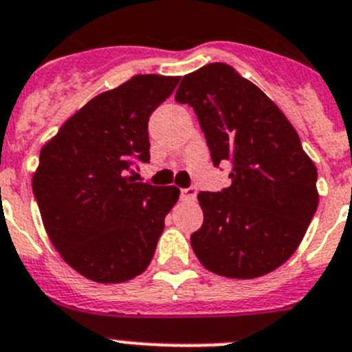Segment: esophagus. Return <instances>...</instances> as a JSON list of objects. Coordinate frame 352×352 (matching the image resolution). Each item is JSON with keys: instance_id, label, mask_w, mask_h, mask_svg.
<instances>
[{"instance_id": "obj_1", "label": "esophagus", "mask_w": 352, "mask_h": 352, "mask_svg": "<svg viewBox=\"0 0 352 352\" xmlns=\"http://www.w3.org/2000/svg\"><path fill=\"white\" fill-rule=\"evenodd\" d=\"M197 197V186H188V188L182 190V199L186 200V202H192Z\"/></svg>"}]
</instances>
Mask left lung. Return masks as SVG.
<instances>
[{"label":"left lung","mask_w":352,"mask_h":352,"mask_svg":"<svg viewBox=\"0 0 352 352\" xmlns=\"http://www.w3.org/2000/svg\"><path fill=\"white\" fill-rule=\"evenodd\" d=\"M174 100L197 113L216 167L232 164V185L200 192L204 223L192 249L226 278H257L299 247L318 207L316 166L282 110L226 63L185 76Z\"/></svg>","instance_id":"obj_1"}]
</instances>
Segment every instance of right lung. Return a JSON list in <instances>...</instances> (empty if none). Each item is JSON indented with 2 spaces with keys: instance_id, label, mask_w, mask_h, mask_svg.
Here are the masks:
<instances>
[{
  "instance_id": "1",
  "label": "right lung",
  "mask_w": 352,
  "mask_h": 352,
  "mask_svg": "<svg viewBox=\"0 0 352 352\" xmlns=\"http://www.w3.org/2000/svg\"><path fill=\"white\" fill-rule=\"evenodd\" d=\"M178 81L135 76L89 100L41 148L32 192L43 224L88 280L128 282L152 261L179 190L136 182L135 166L150 162L148 119Z\"/></svg>"
}]
</instances>
